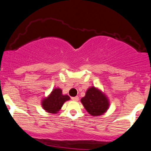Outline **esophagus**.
<instances>
[{
    "instance_id": "34e87169",
    "label": "esophagus",
    "mask_w": 151,
    "mask_h": 151,
    "mask_svg": "<svg viewBox=\"0 0 151 151\" xmlns=\"http://www.w3.org/2000/svg\"><path fill=\"white\" fill-rule=\"evenodd\" d=\"M72 100H73V101H77L78 100H79V97H78V96H74V97H72Z\"/></svg>"
}]
</instances>
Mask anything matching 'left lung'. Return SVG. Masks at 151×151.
<instances>
[{"label": "left lung", "instance_id": "obj_1", "mask_svg": "<svg viewBox=\"0 0 151 151\" xmlns=\"http://www.w3.org/2000/svg\"><path fill=\"white\" fill-rule=\"evenodd\" d=\"M81 103L87 112L93 116L101 115L109 108V101L105 95L95 87L89 88L84 97L81 98Z\"/></svg>", "mask_w": 151, "mask_h": 151}]
</instances>
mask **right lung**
Here are the masks:
<instances>
[{"mask_svg":"<svg viewBox=\"0 0 151 151\" xmlns=\"http://www.w3.org/2000/svg\"><path fill=\"white\" fill-rule=\"evenodd\" d=\"M70 99L67 95H62V90L55 89L47 98L45 99L42 102L43 109L52 114H56L61 109L66 101Z\"/></svg>","mask_w":151,"mask_h":151,"instance_id":"add662e5","label":"right lung"}]
</instances>
